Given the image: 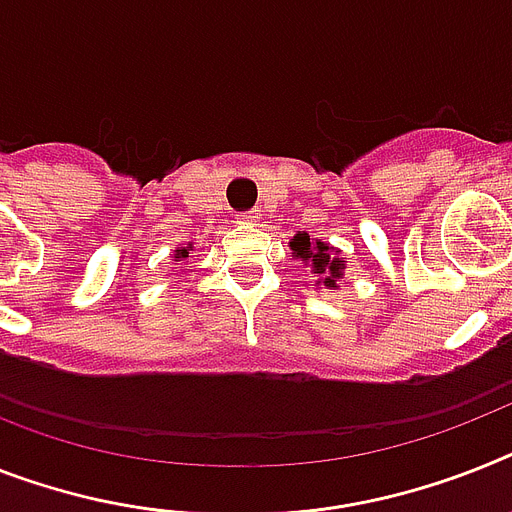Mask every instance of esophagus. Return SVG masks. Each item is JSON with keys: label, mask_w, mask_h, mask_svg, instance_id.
<instances>
[{"label": "esophagus", "mask_w": 512, "mask_h": 512, "mask_svg": "<svg viewBox=\"0 0 512 512\" xmlns=\"http://www.w3.org/2000/svg\"><path fill=\"white\" fill-rule=\"evenodd\" d=\"M257 210H244L242 216H239V223H247V226H255L257 223Z\"/></svg>", "instance_id": "esophagus-1"}]
</instances>
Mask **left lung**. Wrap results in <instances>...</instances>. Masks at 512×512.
Segmentation results:
<instances>
[{"mask_svg": "<svg viewBox=\"0 0 512 512\" xmlns=\"http://www.w3.org/2000/svg\"><path fill=\"white\" fill-rule=\"evenodd\" d=\"M291 249H294L296 257H302L304 263H312L315 273H325L328 270V276L322 278V283L336 289V281H341L343 276V260L341 257H330L328 244H312L307 234H296L294 242H291Z\"/></svg>", "mask_w": 512, "mask_h": 512, "instance_id": "8db88e82", "label": "left lung"}]
</instances>
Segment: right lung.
Instances as JSON below:
<instances>
[{"instance_id": "add662e5", "label": "right lung", "mask_w": 512, "mask_h": 512, "mask_svg": "<svg viewBox=\"0 0 512 512\" xmlns=\"http://www.w3.org/2000/svg\"><path fill=\"white\" fill-rule=\"evenodd\" d=\"M176 255H179V257H190V252H187V249H176Z\"/></svg>"}]
</instances>
